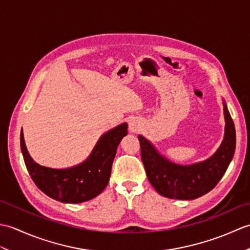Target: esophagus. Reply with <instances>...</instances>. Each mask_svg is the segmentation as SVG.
I'll list each match as a JSON object with an SVG mask.
<instances>
[{"label": "esophagus", "instance_id": "34e87169", "mask_svg": "<svg viewBox=\"0 0 250 250\" xmlns=\"http://www.w3.org/2000/svg\"><path fill=\"white\" fill-rule=\"evenodd\" d=\"M137 129H139V125L135 120H131L129 122V131L130 132H136Z\"/></svg>", "mask_w": 250, "mask_h": 250}]
</instances>
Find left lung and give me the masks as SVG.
Listing matches in <instances>:
<instances>
[{
  "label": "left lung",
  "mask_w": 250,
  "mask_h": 250,
  "mask_svg": "<svg viewBox=\"0 0 250 250\" xmlns=\"http://www.w3.org/2000/svg\"><path fill=\"white\" fill-rule=\"evenodd\" d=\"M224 104L225 135L218 149L206 160L193 164L174 163L162 156L155 145L139 135L142 161L153 188L168 199L194 200L209 192L224 176L234 156L235 128L227 104Z\"/></svg>",
  "instance_id": "obj_1"
}]
</instances>
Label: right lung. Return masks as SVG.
I'll return each instance as SVG.
<instances>
[{"label": "right lung", "instance_id": "add662e5", "mask_svg": "<svg viewBox=\"0 0 250 250\" xmlns=\"http://www.w3.org/2000/svg\"><path fill=\"white\" fill-rule=\"evenodd\" d=\"M126 134V122L105 132L86 160L66 168H52L36 163L26 149L22 129L20 147L25 167L39 189L62 203L76 204L95 198L105 189L117 148Z\"/></svg>", "mask_w": 250, "mask_h": 250}]
</instances>
